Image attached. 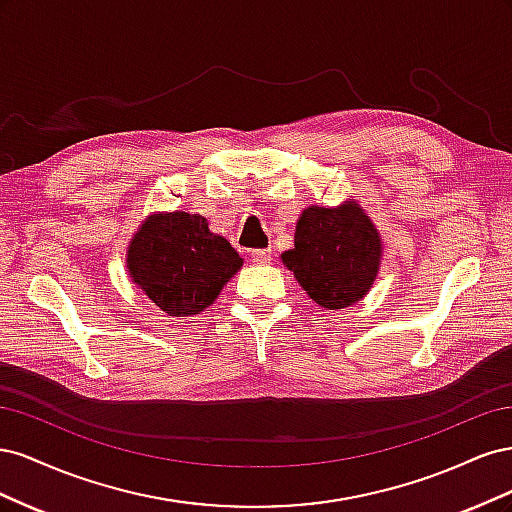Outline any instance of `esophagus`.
<instances>
[{
	"instance_id": "obj_1",
	"label": "esophagus",
	"mask_w": 512,
	"mask_h": 512,
	"mask_svg": "<svg viewBox=\"0 0 512 512\" xmlns=\"http://www.w3.org/2000/svg\"><path fill=\"white\" fill-rule=\"evenodd\" d=\"M252 260L256 262V265H267V262L271 260V250H254Z\"/></svg>"
}]
</instances>
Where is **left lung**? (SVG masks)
Returning a JSON list of instances; mask_svg holds the SVG:
<instances>
[{
	"instance_id": "obj_1",
	"label": "left lung",
	"mask_w": 512,
	"mask_h": 512,
	"mask_svg": "<svg viewBox=\"0 0 512 512\" xmlns=\"http://www.w3.org/2000/svg\"><path fill=\"white\" fill-rule=\"evenodd\" d=\"M380 258L378 230L352 200L337 209L307 207L294 230V247L282 254L301 288L327 309L361 301L376 280Z\"/></svg>"
}]
</instances>
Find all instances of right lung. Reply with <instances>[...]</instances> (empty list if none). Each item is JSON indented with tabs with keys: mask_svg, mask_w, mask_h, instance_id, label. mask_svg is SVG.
<instances>
[{
	"mask_svg": "<svg viewBox=\"0 0 512 512\" xmlns=\"http://www.w3.org/2000/svg\"><path fill=\"white\" fill-rule=\"evenodd\" d=\"M132 282L168 316L200 314L218 299L243 258L198 213H153L128 247Z\"/></svg>",
	"mask_w": 512,
	"mask_h": 512,
	"instance_id": "right-lung-1",
	"label": "right lung"
}]
</instances>
